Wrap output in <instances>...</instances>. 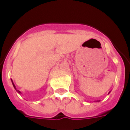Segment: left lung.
<instances>
[{"label": "left lung", "mask_w": 130, "mask_h": 130, "mask_svg": "<svg viewBox=\"0 0 130 130\" xmlns=\"http://www.w3.org/2000/svg\"><path fill=\"white\" fill-rule=\"evenodd\" d=\"M109 93H110V92H109ZM97 102H98V101H97Z\"/></svg>", "instance_id": "1"}]
</instances>
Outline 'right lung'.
Segmentation results:
<instances>
[{
  "label": "right lung",
  "mask_w": 130,
  "mask_h": 130,
  "mask_svg": "<svg viewBox=\"0 0 130 130\" xmlns=\"http://www.w3.org/2000/svg\"><path fill=\"white\" fill-rule=\"evenodd\" d=\"M11 83H12V85H13V87H14V88H15V89L16 91H17V92H18V93H19V94H21V92L19 91V90H18V89H17V88H16L15 86L14 83H13V81H12V79H11Z\"/></svg>",
  "instance_id": "obj_1"
}]
</instances>
